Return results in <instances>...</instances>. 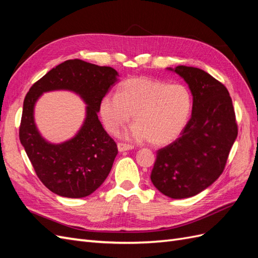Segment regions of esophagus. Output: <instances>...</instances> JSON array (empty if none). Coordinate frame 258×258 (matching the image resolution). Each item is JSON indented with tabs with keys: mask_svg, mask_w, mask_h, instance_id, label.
Listing matches in <instances>:
<instances>
[{
	"mask_svg": "<svg viewBox=\"0 0 258 258\" xmlns=\"http://www.w3.org/2000/svg\"><path fill=\"white\" fill-rule=\"evenodd\" d=\"M133 148H134L133 145H130V144H124V143H118V144H117V149H118V151L131 150V149H133Z\"/></svg>",
	"mask_w": 258,
	"mask_h": 258,
	"instance_id": "obj_1",
	"label": "esophagus"
}]
</instances>
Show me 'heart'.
I'll list each match as a JSON object with an SVG mask.
<instances>
[{
	"mask_svg": "<svg viewBox=\"0 0 258 258\" xmlns=\"http://www.w3.org/2000/svg\"><path fill=\"white\" fill-rule=\"evenodd\" d=\"M192 107V92L185 85L134 77L118 86L117 94L101 99L100 115L107 131L117 134L133 114L131 136L161 146L179 137Z\"/></svg>",
	"mask_w": 258,
	"mask_h": 258,
	"instance_id": "obj_1",
	"label": "heart"
}]
</instances>
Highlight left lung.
I'll return each instance as SVG.
<instances>
[{
	"instance_id": "8db88e82",
	"label": "left lung",
	"mask_w": 258,
	"mask_h": 258,
	"mask_svg": "<svg viewBox=\"0 0 258 258\" xmlns=\"http://www.w3.org/2000/svg\"><path fill=\"white\" fill-rule=\"evenodd\" d=\"M168 70L188 85L192 116L176 141L157 151L150 179L163 195L181 200L203 192L223 172L237 124L224 85L197 68L179 65Z\"/></svg>"
}]
</instances>
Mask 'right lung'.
I'll list each match as a JSON object with an SVG mask.
<instances>
[{
  "mask_svg": "<svg viewBox=\"0 0 258 258\" xmlns=\"http://www.w3.org/2000/svg\"><path fill=\"white\" fill-rule=\"evenodd\" d=\"M117 72L82 60H68L49 71L24 100L19 140L36 174L51 192L69 198L94 193L109 175L117 155L115 142L98 118L100 101L117 82ZM70 90L88 104L81 130L61 144L45 141L35 126L33 110L43 92Z\"/></svg>",
  "mask_w": 258,
  "mask_h": 258,
  "instance_id": "right-lung-1",
  "label": "right lung"
}]
</instances>
